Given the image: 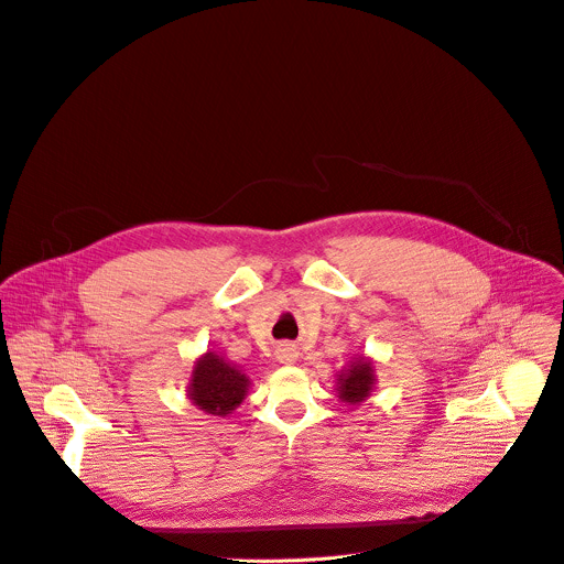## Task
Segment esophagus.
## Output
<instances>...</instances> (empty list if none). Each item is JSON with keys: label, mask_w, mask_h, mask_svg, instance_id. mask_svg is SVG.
Masks as SVG:
<instances>
[{"label": "esophagus", "mask_w": 564, "mask_h": 564, "mask_svg": "<svg viewBox=\"0 0 564 564\" xmlns=\"http://www.w3.org/2000/svg\"><path fill=\"white\" fill-rule=\"evenodd\" d=\"M275 355H278L280 364H293L297 359V352H295V348H291V345H280Z\"/></svg>", "instance_id": "34e87169"}]
</instances>
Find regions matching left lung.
Listing matches in <instances>:
<instances>
[{
  "instance_id": "1",
  "label": "left lung",
  "mask_w": 564,
  "mask_h": 564,
  "mask_svg": "<svg viewBox=\"0 0 564 564\" xmlns=\"http://www.w3.org/2000/svg\"><path fill=\"white\" fill-rule=\"evenodd\" d=\"M372 383H375L372 364L361 357L359 361H352L348 370L338 375L336 391H338V398L343 402L359 404L372 393Z\"/></svg>"
}]
</instances>
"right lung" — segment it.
I'll list each match as a JSON object with an SVG mask.
<instances>
[{"label":"right lung","mask_w":564,"mask_h":564,"mask_svg":"<svg viewBox=\"0 0 564 564\" xmlns=\"http://www.w3.org/2000/svg\"><path fill=\"white\" fill-rule=\"evenodd\" d=\"M248 383V377L239 368L230 366L219 355L207 352L192 372L189 400L205 413L228 415L243 402Z\"/></svg>","instance_id":"right-lung-1"}]
</instances>
